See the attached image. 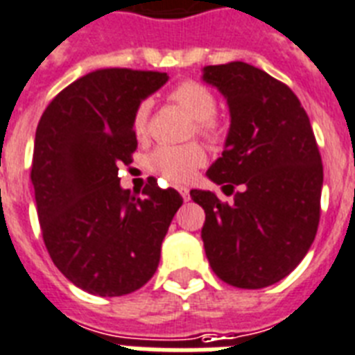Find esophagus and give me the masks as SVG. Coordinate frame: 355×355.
<instances>
[{"mask_svg":"<svg viewBox=\"0 0 355 355\" xmlns=\"http://www.w3.org/2000/svg\"><path fill=\"white\" fill-rule=\"evenodd\" d=\"M178 192H180L181 198H183V200H185V201L191 200V192H189V189H187V187L180 185V187H178Z\"/></svg>","mask_w":355,"mask_h":355,"instance_id":"obj_1","label":"esophagus"}]
</instances>
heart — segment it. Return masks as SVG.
I'll list each match as a JSON object with an SVG mask.
<instances>
[{"mask_svg": "<svg viewBox=\"0 0 355 355\" xmlns=\"http://www.w3.org/2000/svg\"><path fill=\"white\" fill-rule=\"evenodd\" d=\"M174 106L181 107L194 121V132L200 137L216 143L222 137V124L214 119L218 102L214 93L196 80H185L175 84L166 95ZM150 106L143 101L135 107L132 117V130L137 137H143L148 128ZM205 163V152L200 144H161L148 155V168L170 183H185L194 172Z\"/></svg>", "mask_w": 355, "mask_h": 355, "instance_id": "obj_1", "label": "heart"}]
</instances>
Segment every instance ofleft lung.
<instances>
[{
	"instance_id": "1",
	"label": "left lung",
	"mask_w": 355,
	"mask_h": 355,
	"mask_svg": "<svg viewBox=\"0 0 355 355\" xmlns=\"http://www.w3.org/2000/svg\"><path fill=\"white\" fill-rule=\"evenodd\" d=\"M203 80L225 95L231 112L225 150L207 175L234 196L227 203L209 191H191L205 211V254L227 284L266 288L288 277L315 240L319 146L297 95L266 71L229 62L207 65Z\"/></svg>"
}]
</instances>
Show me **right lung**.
<instances>
[{"mask_svg":"<svg viewBox=\"0 0 355 355\" xmlns=\"http://www.w3.org/2000/svg\"><path fill=\"white\" fill-rule=\"evenodd\" d=\"M166 80L159 71H92L64 87L40 119L31 181L42 236L62 275L87 293L121 297L143 288L183 203L155 178L143 196L119 183V166L137 150L133 112Z\"/></svg>","mask_w":355,"mask_h":355,"instance_id":"obj_1","label":"right lung"}]
</instances>
